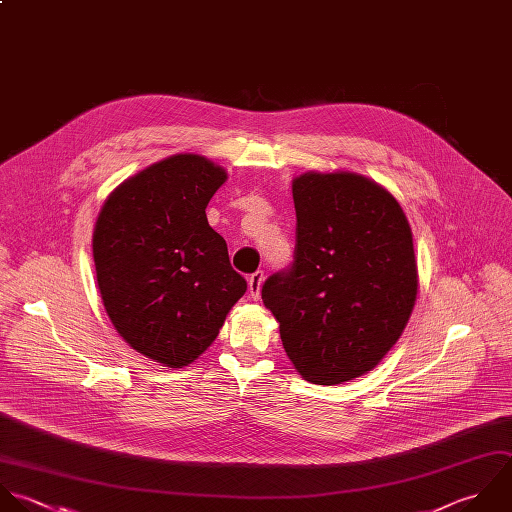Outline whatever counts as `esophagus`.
Listing matches in <instances>:
<instances>
[{
  "instance_id": "obj_1",
  "label": "esophagus",
  "mask_w": 512,
  "mask_h": 512,
  "mask_svg": "<svg viewBox=\"0 0 512 512\" xmlns=\"http://www.w3.org/2000/svg\"><path fill=\"white\" fill-rule=\"evenodd\" d=\"M263 271H255L251 277H249V295L253 301H257L261 297V285H263Z\"/></svg>"
}]
</instances>
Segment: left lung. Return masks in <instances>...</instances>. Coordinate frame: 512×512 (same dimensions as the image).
I'll return each mask as SVG.
<instances>
[{
	"instance_id": "obj_1",
	"label": "left lung",
	"mask_w": 512,
	"mask_h": 512,
	"mask_svg": "<svg viewBox=\"0 0 512 512\" xmlns=\"http://www.w3.org/2000/svg\"><path fill=\"white\" fill-rule=\"evenodd\" d=\"M293 201V263L261 297L301 377L339 385L377 367L411 317L413 233L397 199L357 173H305Z\"/></svg>"
}]
</instances>
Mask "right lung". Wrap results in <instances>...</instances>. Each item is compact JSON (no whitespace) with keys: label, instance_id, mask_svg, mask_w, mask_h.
I'll return each mask as SVG.
<instances>
[{"label":"right lung","instance_id":"1","mask_svg":"<svg viewBox=\"0 0 512 512\" xmlns=\"http://www.w3.org/2000/svg\"><path fill=\"white\" fill-rule=\"evenodd\" d=\"M225 179L205 157H167L121 183L95 223L105 311L137 353L167 367L193 363L247 291L205 215Z\"/></svg>","mask_w":512,"mask_h":512}]
</instances>
